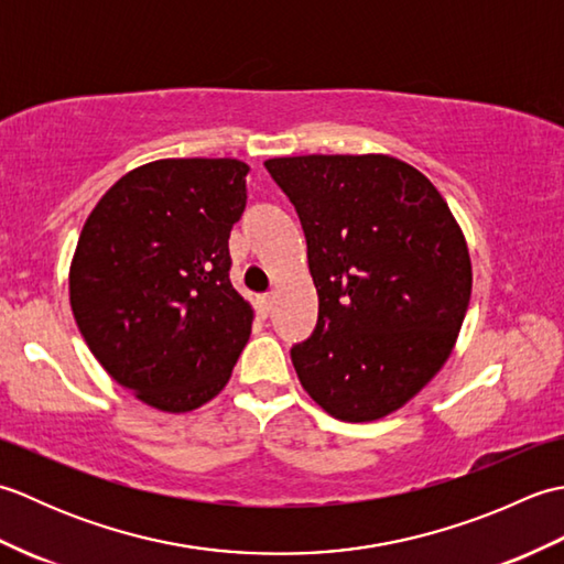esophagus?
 I'll return each mask as SVG.
<instances>
[{
    "label": "esophagus",
    "instance_id": "esophagus-1",
    "mask_svg": "<svg viewBox=\"0 0 564 564\" xmlns=\"http://www.w3.org/2000/svg\"><path fill=\"white\" fill-rule=\"evenodd\" d=\"M254 305H257V313H259L261 317H269L271 310H273V297H271V295H259Z\"/></svg>",
    "mask_w": 564,
    "mask_h": 564
}]
</instances>
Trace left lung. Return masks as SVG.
<instances>
[{
  "mask_svg": "<svg viewBox=\"0 0 564 564\" xmlns=\"http://www.w3.org/2000/svg\"><path fill=\"white\" fill-rule=\"evenodd\" d=\"M295 206L319 313L295 344V373L341 422L400 410L451 356L473 291L448 203L390 154H303L263 162Z\"/></svg>",
  "mask_w": 564,
  "mask_h": 564,
  "instance_id": "1",
  "label": "left lung"
}]
</instances>
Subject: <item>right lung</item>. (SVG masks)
<instances>
[{"mask_svg":"<svg viewBox=\"0 0 564 564\" xmlns=\"http://www.w3.org/2000/svg\"><path fill=\"white\" fill-rule=\"evenodd\" d=\"M239 160H158L106 191L82 227L69 305L118 386L191 412L232 376L251 305L230 283L232 225L247 206Z\"/></svg>","mask_w":564,"mask_h":564,"instance_id":"1","label":"right lung"}]
</instances>
